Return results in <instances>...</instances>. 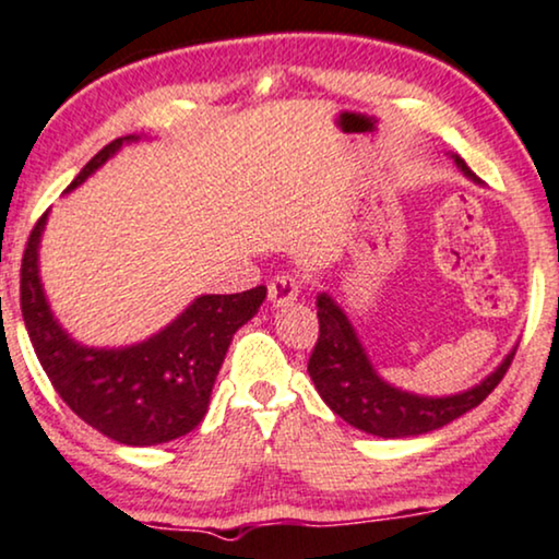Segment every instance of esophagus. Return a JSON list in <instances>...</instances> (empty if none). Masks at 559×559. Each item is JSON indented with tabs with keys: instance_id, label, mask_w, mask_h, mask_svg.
Listing matches in <instances>:
<instances>
[{
	"instance_id": "esophagus-1",
	"label": "esophagus",
	"mask_w": 559,
	"mask_h": 559,
	"mask_svg": "<svg viewBox=\"0 0 559 559\" xmlns=\"http://www.w3.org/2000/svg\"><path fill=\"white\" fill-rule=\"evenodd\" d=\"M298 295H300V285L293 274H277V277L269 282V300H272L277 308L290 306L293 300H298Z\"/></svg>"
}]
</instances>
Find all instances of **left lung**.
<instances>
[{
    "mask_svg": "<svg viewBox=\"0 0 559 559\" xmlns=\"http://www.w3.org/2000/svg\"><path fill=\"white\" fill-rule=\"evenodd\" d=\"M456 168L469 181L479 183V178L466 168L459 155H451ZM319 308V342L308 360V376L319 391L323 402L334 415L349 423L357 430L378 438H415L438 430L453 419L466 415L492 394V389L502 381L508 365H511L515 347L502 357V362L490 376L459 394L425 396L415 391L399 389L378 373L370 355L365 353L360 336L344 308L329 293L316 295Z\"/></svg>",
    "mask_w": 559,
    "mask_h": 559,
    "instance_id": "1",
    "label": "left lung"
}]
</instances>
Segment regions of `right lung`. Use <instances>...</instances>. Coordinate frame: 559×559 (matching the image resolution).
<instances>
[{"label": "right lung", "mask_w": 559, "mask_h": 559, "mask_svg": "<svg viewBox=\"0 0 559 559\" xmlns=\"http://www.w3.org/2000/svg\"><path fill=\"white\" fill-rule=\"evenodd\" d=\"M144 140L121 136L100 150L67 186L64 194L95 170ZM48 212L33 227L20 272V308L33 349L48 381L69 409L106 438L123 445H157L191 432L210 406L215 378L233 334L259 313L266 287L236 295H199L147 340L121 347L82 344L53 316L40 280V238Z\"/></svg>", "instance_id": "obj_1"}]
</instances>
